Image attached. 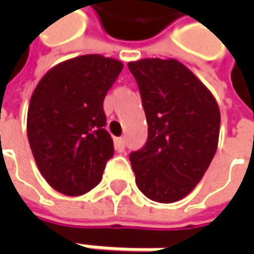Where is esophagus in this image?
Masks as SVG:
<instances>
[{"label":"esophagus","instance_id":"1","mask_svg":"<svg viewBox=\"0 0 254 254\" xmlns=\"http://www.w3.org/2000/svg\"><path fill=\"white\" fill-rule=\"evenodd\" d=\"M116 148L119 150V151H124V148H126V140L120 137V138H116Z\"/></svg>","mask_w":254,"mask_h":254}]
</instances>
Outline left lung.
Masks as SVG:
<instances>
[{"instance_id":"8db88e82","label":"left lung","mask_w":254,"mask_h":254,"mask_svg":"<svg viewBox=\"0 0 254 254\" xmlns=\"http://www.w3.org/2000/svg\"><path fill=\"white\" fill-rule=\"evenodd\" d=\"M128 69L148 123L145 144L128 155L135 184L151 200L177 202L202 180L216 152L219 107L178 61L142 59Z\"/></svg>"}]
</instances>
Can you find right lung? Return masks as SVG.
Instances as JSON below:
<instances>
[{
    "label": "right lung",
    "instance_id": "add662e5",
    "mask_svg": "<svg viewBox=\"0 0 254 254\" xmlns=\"http://www.w3.org/2000/svg\"><path fill=\"white\" fill-rule=\"evenodd\" d=\"M123 64L84 55L55 66L41 79L28 109V140L46 182L69 196L102 181L114 154L103 102Z\"/></svg>",
    "mask_w": 254,
    "mask_h": 254
}]
</instances>
